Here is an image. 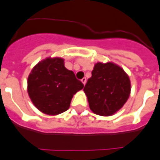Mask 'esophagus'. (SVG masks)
<instances>
[{
  "label": "esophagus",
  "instance_id": "esophagus-1",
  "mask_svg": "<svg viewBox=\"0 0 160 160\" xmlns=\"http://www.w3.org/2000/svg\"><path fill=\"white\" fill-rule=\"evenodd\" d=\"M81 81H82V82L84 85H85V83H86V78H83Z\"/></svg>",
  "mask_w": 160,
  "mask_h": 160
}]
</instances>
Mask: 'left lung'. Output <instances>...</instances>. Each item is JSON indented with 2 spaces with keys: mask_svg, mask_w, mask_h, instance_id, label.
<instances>
[{
  "mask_svg": "<svg viewBox=\"0 0 160 160\" xmlns=\"http://www.w3.org/2000/svg\"><path fill=\"white\" fill-rule=\"evenodd\" d=\"M84 92L92 111L100 116H110L124 106L130 96L128 76L113 63H97L87 81Z\"/></svg>",
  "mask_w": 160,
  "mask_h": 160,
  "instance_id": "8db88e82",
  "label": "left lung"
}]
</instances>
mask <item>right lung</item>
Instances as JSON below:
<instances>
[{
	"instance_id": "right-lung-1",
	"label": "right lung",
	"mask_w": 160,
	"mask_h": 160,
	"mask_svg": "<svg viewBox=\"0 0 160 160\" xmlns=\"http://www.w3.org/2000/svg\"><path fill=\"white\" fill-rule=\"evenodd\" d=\"M84 85L72 71L68 70L62 58H47L38 63L28 78V93L36 108L56 115L68 110L73 95Z\"/></svg>"
}]
</instances>
